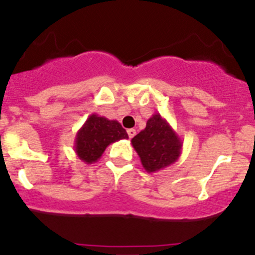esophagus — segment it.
Masks as SVG:
<instances>
[{"label":"esophagus","mask_w":255,"mask_h":255,"mask_svg":"<svg viewBox=\"0 0 255 255\" xmlns=\"http://www.w3.org/2000/svg\"><path fill=\"white\" fill-rule=\"evenodd\" d=\"M128 135H129V137L131 139V137H134L135 135H136V130L135 129H129L128 130Z\"/></svg>","instance_id":"esophagus-1"}]
</instances>
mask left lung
Instances as JSON below:
<instances>
[{"mask_svg": "<svg viewBox=\"0 0 255 255\" xmlns=\"http://www.w3.org/2000/svg\"><path fill=\"white\" fill-rule=\"evenodd\" d=\"M131 145L147 173H156L178 161L183 141L160 114L147 120L146 128L131 139Z\"/></svg>", "mask_w": 255, "mask_h": 255, "instance_id": "1", "label": "left lung"}]
</instances>
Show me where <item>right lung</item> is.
<instances>
[{
	"instance_id": "1",
	"label": "right lung",
	"mask_w": 255,
	"mask_h": 255,
	"mask_svg": "<svg viewBox=\"0 0 255 255\" xmlns=\"http://www.w3.org/2000/svg\"><path fill=\"white\" fill-rule=\"evenodd\" d=\"M128 137V132L119 121L91 114L77 131L74 149L85 164H93L103 156L109 145Z\"/></svg>"
}]
</instances>
